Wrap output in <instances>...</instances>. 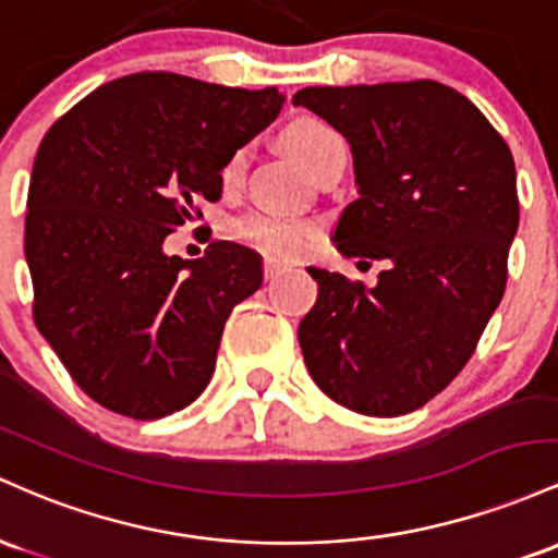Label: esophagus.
<instances>
[{
    "label": "esophagus",
    "mask_w": 558,
    "mask_h": 558,
    "mask_svg": "<svg viewBox=\"0 0 558 558\" xmlns=\"http://www.w3.org/2000/svg\"><path fill=\"white\" fill-rule=\"evenodd\" d=\"M281 271H287V263H281L277 258H266V260H263V274H266L268 281L277 279Z\"/></svg>",
    "instance_id": "obj_1"
}]
</instances>
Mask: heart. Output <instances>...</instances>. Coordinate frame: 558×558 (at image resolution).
Instances as JSON below:
<instances>
[{
	"instance_id": "1",
	"label": "heart",
	"mask_w": 558,
	"mask_h": 558,
	"mask_svg": "<svg viewBox=\"0 0 558 558\" xmlns=\"http://www.w3.org/2000/svg\"><path fill=\"white\" fill-rule=\"evenodd\" d=\"M287 144L313 173L331 149L342 147V140L329 123L318 121V118H303V121L292 123L287 129ZM247 147H236L227 162H223L221 184L227 190H234V186L242 184L247 171ZM231 234L240 242H247V245L274 255V258H298L305 250L316 245L318 223L311 221V218L287 216V213L253 210L231 223Z\"/></svg>"
}]
</instances>
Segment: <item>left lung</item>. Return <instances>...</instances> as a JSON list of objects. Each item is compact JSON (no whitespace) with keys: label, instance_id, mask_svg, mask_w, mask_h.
Segmentation results:
<instances>
[{"label":"left lung","instance_id":"left-lung-1","mask_svg":"<svg viewBox=\"0 0 558 558\" xmlns=\"http://www.w3.org/2000/svg\"><path fill=\"white\" fill-rule=\"evenodd\" d=\"M292 105L353 153L359 199L337 221V250L387 266L374 287L308 266L305 366L350 411L409 414L466 366L504 298L519 227L511 149L477 105L427 78L308 86Z\"/></svg>","mask_w":558,"mask_h":558}]
</instances>
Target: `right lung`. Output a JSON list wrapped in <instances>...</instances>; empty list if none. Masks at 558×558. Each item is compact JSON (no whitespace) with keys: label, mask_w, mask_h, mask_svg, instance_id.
I'll return each mask as SVG.
<instances>
[{"label":"right lung","mask_w":558,"mask_h":558,"mask_svg":"<svg viewBox=\"0 0 558 558\" xmlns=\"http://www.w3.org/2000/svg\"><path fill=\"white\" fill-rule=\"evenodd\" d=\"M284 105L277 86L231 89L131 73L47 131L34 160L26 260L34 322L73 381L131 418L186 409L208 387L231 308L263 284L260 255L162 242L221 199V168Z\"/></svg>","instance_id":"1"}]
</instances>
